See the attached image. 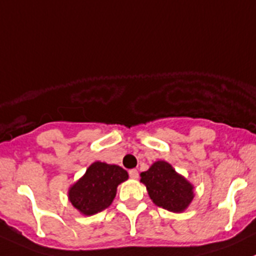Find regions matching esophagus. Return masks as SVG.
<instances>
[{
	"label": "esophagus",
	"mask_w": 256,
	"mask_h": 256,
	"mask_svg": "<svg viewBox=\"0 0 256 256\" xmlns=\"http://www.w3.org/2000/svg\"><path fill=\"white\" fill-rule=\"evenodd\" d=\"M128 174H130V177L132 178V180H138V170H135V168L130 170V171H128Z\"/></svg>",
	"instance_id": "1"
}]
</instances>
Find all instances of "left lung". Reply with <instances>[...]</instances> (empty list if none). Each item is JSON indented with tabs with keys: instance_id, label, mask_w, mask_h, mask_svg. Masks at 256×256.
Listing matches in <instances>:
<instances>
[{
	"instance_id": "obj_1",
	"label": "left lung",
	"mask_w": 256,
	"mask_h": 256,
	"mask_svg": "<svg viewBox=\"0 0 256 256\" xmlns=\"http://www.w3.org/2000/svg\"><path fill=\"white\" fill-rule=\"evenodd\" d=\"M152 202L174 213H180L192 202V183L174 171L166 161H157L140 174Z\"/></svg>"
}]
</instances>
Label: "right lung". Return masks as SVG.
Listing matches in <instances>:
<instances>
[{
	"label": "right lung",
	"mask_w": 256,
	"mask_h": 256,
	"mask_svg": "<svg viewBox=\"0 0 256 256\" xmlns=\"http://www.w3.org/2000/svg\"><path fill=\"white\" fill-rule=\"evenodd\" d=\"M128 178V172L120 166L96 161L69 188V200L84 216L96 214L112 204L118 186Z\"/></svg>",
	"instance_id": "1"
}]
</instances>
